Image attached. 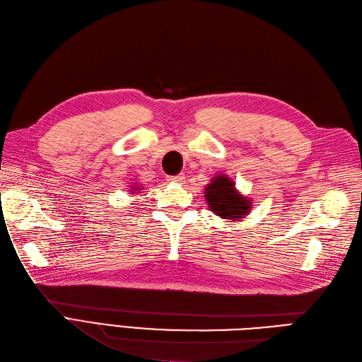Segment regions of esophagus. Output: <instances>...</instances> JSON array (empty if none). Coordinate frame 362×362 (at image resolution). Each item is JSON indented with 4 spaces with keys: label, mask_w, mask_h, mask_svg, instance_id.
Returning a JSON list of instances; mask_svg holds the SVG:
<instances>
[{
    "label": "esophagus",
    "mask_w": 362,
    "mask_h": 362,
    "mask_svg": "<svg viewBox=\"0 0 362 362\" xmlns=\"http://www.w3.org/2000/svg\"><path fill=\"white\" fill-rule=\"evenodd\" d=\"M168 180L173 182V183H183L185 182V176H183V174H177V176H170Z\"/></svg>",
    "instance_id": "1"
}]
</instances>
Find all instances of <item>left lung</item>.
<instances>
[{"label": "left lung", "mask_w": 362, "mask_h": 362, "mask_svg": "<svg viewBox=\"0 0 362 362\" xmlns=\"http://www.w3.org/2000/svg\"><path fill=\"white\" fill-rule=\"evenodd\" d=\"M206 203L211 211L223 219L239 221L250 215L252 209V200L245 197L236 188L235 180H231L227 174H216L211 183L204 188Z\"/></svg>", "instance_id": "8db88e82"}]
</instances>
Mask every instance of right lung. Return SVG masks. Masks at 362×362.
I'll return each instance as SVG.
<instances>
[{
    "label": "right lung",
    "mask_w": 362,
    "mask_h": 362,
    "mask_svg": "<svg viewBox=\"0 0 362 362\" xmlns=\"http://www.w3.org/2000/svg\"><path fill=\"white\" fill-rule=\"evenodd\" d=\"M143 188H141V185H136V183H132V186H131V192L132 194H139V191H141Z\"/></svg>",
    "instance_id": "right-lung-1"
}]
</instances>
